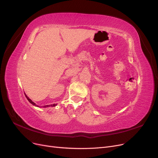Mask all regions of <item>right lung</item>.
Listing matches in <instances>:
<instances>
[{"instance_id":"add662e5","label":"right lung","mask_w":158,"mask_h":158,"mask_svg":"<svg viewBox=\"0 0 158 158\" xmlns=\"http://www.w3.org/2000/svg\"><path fill=\"white\" fill-rule=\"evenodd\" d=\"M25 95H26V98H27V99L28 100V101H29L30 102V103H31L32 105H33V106H37V107H39V106H37V105L34 103V102H33L32 101H31V100L29 98H28L27 96V95H26V94H25ZM56 106V104H53V105H48V106H44V107H55V106Z\"/></svg>"}]
</instances>
